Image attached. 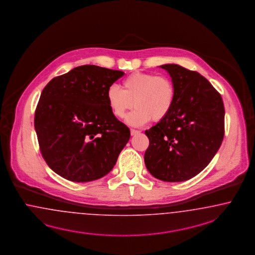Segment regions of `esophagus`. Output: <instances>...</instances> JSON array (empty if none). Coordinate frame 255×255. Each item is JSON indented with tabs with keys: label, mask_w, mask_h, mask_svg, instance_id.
Listing matches in <instances>:
<instances>
[{
	"label": "esophagus",
	"mask_w": 255,
	"mask_h": 255,
	"mask_svg": "<svg viewBox=\"0 0 255 255\" xmlns=\"http://www.w3.org/2000/svg\"><path fill=\"white\" fill-rule=\"evenodd\" d=\"M139 131H137V130H134V129H131V134L132 135H135V134H137V133H139Z\"/></svg>",
	"instance_id": "1"
}]
</instances>
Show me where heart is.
<instances>
[{
	"label": "heart",
	"instance_id": "b5f03b06",
	"mask_svg": "<svg viewBox=\"0 0 255 255\" xmlns=\"http://www.w3.org/2000/svg\"><path fill=\"white\" fill-rule=\"evenodd\" d=\"M123 90L111 85L106 92V100L118 119H123L134 104L136 108L126 117V123L131 126L139 127L151 120L161 122L173 109L175 89L166 77L135 72L123 81Z\"/></svg>",
	"mask_w": 255,
	"mask_h": 255
}]
</instances>
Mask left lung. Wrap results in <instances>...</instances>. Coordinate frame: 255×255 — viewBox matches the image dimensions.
Returning <instances> with one entry per match:
<instances>
[{
	"instance_id": "8db88e82",
	"label": "left lung",
	"mask_w": 255,
	"mask_h": 255,
	"mask_svg": "<svg viewBox=\"0 0 255 255\" xmlns=\"http://www.w3.org/2000/svg\"><path fill=\"white\" fill-rule=\"evenodd\" d=\"M175 89L168 117L145 133L146 168L157 179L180 182L193 178L214 158L224 137V104L220 94L199 73L178 64L160 66Z\"/></svg>"
}]
</instances>
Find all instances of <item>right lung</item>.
Segmentation results:
<instances>
[{"label":"right lung","instance_id":"add662e5","mask_svg":"<svg viewBox=\"0 0 255 255\" xmlns=\"http://www.w3.org/2000/svg\"><path fill=\"white\" fill-rule=\"evenodd\" d=\"M124 73L82 65L52 79L41 92L34 125L41 155L73 182L109 173L130 138L107 103L106 92Z\"/></svg>","mask_w":255,"mask_h":255}]
</instances>
